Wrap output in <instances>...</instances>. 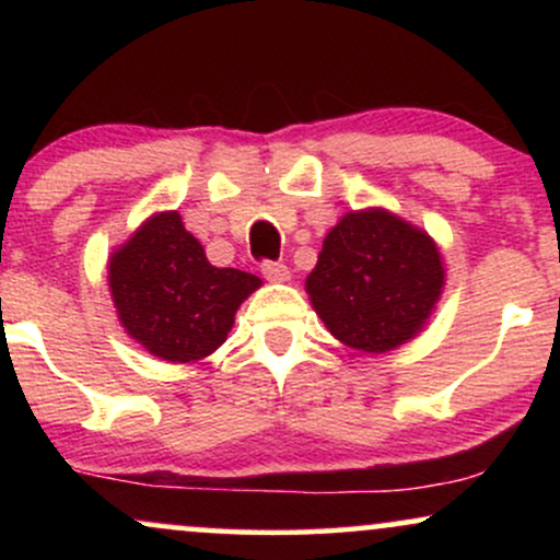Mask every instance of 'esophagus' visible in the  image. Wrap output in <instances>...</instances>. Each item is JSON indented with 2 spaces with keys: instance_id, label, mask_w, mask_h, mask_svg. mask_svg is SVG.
Returning <instances> with one entry per match:
<instances>
[{
  "instance_id": "obj_1",
  "label": "esophagus",
  "mask_w": 560,
  "mask_h": 560,
  "mask_svg": "<svg viewBox=\"0 0 560 560\" xmlns=\"http://www.w3.org/2000/svg\"><path fill=\"white\" fill-rule=\"evenodd\" d=\"M262 276L273 284H284V281L292 279V271L284 266V262H262Z\"/></svg>"
}]
</instances>
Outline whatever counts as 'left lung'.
Here are the masks:
<instances>
[{
  "label": "left lung",
  "instance_id": "8db88e82",
  "mask_svg": "<svg viewBox=\"0 0 560 560\" xmlns=\"http://www.w3.org/2000/svg\"><path fill=\"white\" fill-rule=\"evenodd\" d=\"M442 289L445 262L436 242L384 208L339 218L305 279L313 311L331 337L371 355L419 337Z\"/></svg>",
  "mask_w": 560,
  "mask_h": 560
}]
</instances>
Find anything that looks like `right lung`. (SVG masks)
I'll return each mask as SVG.
<instances>
[{
  "label": "right lung",
  "mask_w": 560,
  "mask_h": 560,
  "mask_svg": "<svg viewBox=\"0 0 560 560\" xmlns=\"http://www.w3.org/2000/svg\"><path fill=\"white\" fill-rule=\"evenodd\" d=\"M120 326L150 355L195 363L226 342L240 305L262 281L215 268L176 210L147 218L107 260Z\"/></svg>",
  "instance_id": "1"
}]
</instances>
